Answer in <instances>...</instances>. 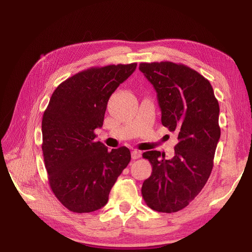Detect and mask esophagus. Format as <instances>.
<instances>
[{"label":"esophagus","instance_id":"obj_1","mask_svg":"<svg viewBox=\"0 0 252 252\" xmlns=\"http://www.w3.org/2000/svg\"><path fill=\"white\" fill-rule=\"evenodd\" d=\"M141 156H142V154H141V151H139V150H132V152H131V157H132V158L133 159H138L139 158H141Z\"/></svg>","mask_w":252,"mask_h":252}]
</instances>
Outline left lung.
Masks as SVG:
<instances>
[{
    "mask_svg": "<svg viewBox=\"0 0 252 252\" xmlns=\"http://www.w3.org/2000/svg\"><path fill=\"white\" fill-rule=\"evenodd\" d=\"M139 69L157 91L162 124L179 140L172 158L157 150L143 154L152 172L142 195L151 209L177 212L200 193L211 173L220 136L219 102L209 81L185 65L141 63Z\"/></svg>",
    "mask_w": 252,
    "mask_h": 252,
    "instance_id": "left-lung-1",
    "label": "left lung"
}]
</instances>
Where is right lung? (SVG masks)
<instances>
[{
    "instance_id": "right-lung-1",
    "label": "right lung",
    "mask_w": 252,
    "mask_h": 252,
    "mask_svg": "<svg viewBox=\"0 0 252 252\" xmlns=\"http://www.w3.org/2000/svg\"><path fill=\"white\" fill-rule=\"evenodd\" d=\"M136 63L93 67L67 79L53 91L43 114L42 150L49 185L72 212H93L107 204L109 192L130 162L125 146L95 142L107 102Z\"/></svg>"
}]
</instances>
